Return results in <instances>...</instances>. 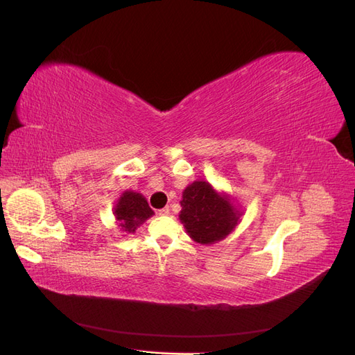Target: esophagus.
I'll return each instance as SVG.
<instances>
[{
	"mask_svg": "<svg viewBox=\"0 0 355 355\" xmlns=\"http://www.w3.org/2000/svg\"><path fill=\"white\" fill-rule=\"evenodd\" d=\"M160 216H166L168 213H169V208L168 207H165V208H160V210L157 211Z\"/></svg>",
	"mask_w": 355,
	"mask_h": 355,
	"instance_id": "34e87169",
	"label": "esophagus"
}]
</instances>
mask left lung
Segmentation results:
<instances>
[{"label":"left lung","mask_w":355,"mask_h":355,"mask_svg":"<svg viewBox=\"0 0 355 355\" xmlns=\"http://www.w3.org/2000/svg\"><path fill=\"white\" fill-rule=\"evenodd\" d=\"M180 220L195 241L208 244L226 237L237 225L239 213L205 181H195L183 192Z\"/></svg>","instance_id":"1"}]
</instances>
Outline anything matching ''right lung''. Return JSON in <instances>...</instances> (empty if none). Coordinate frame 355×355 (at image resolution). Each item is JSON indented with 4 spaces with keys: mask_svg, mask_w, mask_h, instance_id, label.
Listing matches in <instances>:
<instances>
[{
    "mask_svg": "<svg viewBox=\"0 0 355 355\" xmlns=\"http://www.w3.org/2000/svg\"><path fill=\"white\" fill-rule=\"evenodd\" d=\"M153 214L147 199L135 192H124L115 207V217L120 222L121 230L132 234Z\"/></svg>",
    "mask_w": 355,
    "mask_h": 355,
    "instance_id": "add662e5",
    "label": "right lung"
}]
</instances>
